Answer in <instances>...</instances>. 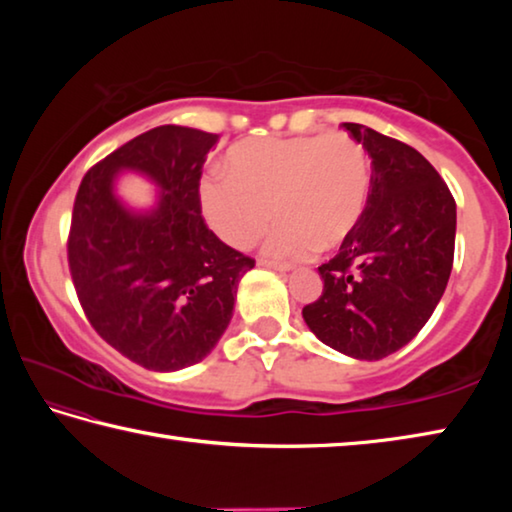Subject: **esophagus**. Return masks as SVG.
I'll list each match as a JSON object with an SVG mask.
<instances>
[{"mask_svg":"<svg viewBox=\"0 0 512 512\" xmlns=\"http://www.w3.org/2000/svg\"><path fill=\"white\" fill-rule=\"evenodd\" d=\"M257 264H259V266H266V268H273V271H280V273H289V266L268 262V259H257Z\"/></svg>","mask_w":512,"mask_h":512,"instance_id":"obj_1","label":"esophagus"}]
</instances>
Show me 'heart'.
Here are the masks:
<instances>
[{
	"label": "heart",
	"instance_id": "obj_1",
	"mask_svg": "<svg viewBox=\"0 0 512 512\" xmlns=\"http://www.w3.org/2000/svg\"><path fill=\"white\" fill-rule=\"evenodd\" d=\"M228 173H210L201 205L225 244L246 250L264 235L273 216L280 225L264 255L296 262L316 250H336L368 207L370 160L348 133L257 137L228 151Z\"/></svg>",
	"mask_w": 512,
	"mask_h": 512
}]
</instances>
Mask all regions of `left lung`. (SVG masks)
<instances>
[{
  "instance_id": "left-lung-1",
  "label": "left lung",
  "mask_w": 512,
  "mask_h": 512,
  "mask_svg": "<svg viewBox=\"0 0 512 512\" xmlns=\"http://www.w3.org/2000/svg\"><path fill=\"white\" fill-rule=\"evenodd\" d=\"M343 128L372 160L368 207L339 255L318 266L323 293L302 318L329 348L377 361L404 348L443 298L456 203L413 146L361 124Z\"/></svg>"
}]
</instances>
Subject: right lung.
Wrapping results in <instances>:
<instances>
[{
  "label": "right lung",
  "instance_id": "right-lung-1",
  "mask_svg": "<svg viewBox=\"0 0 512 512\" xmlns=\"http://www.w3.org/2000/svg\"><path fill=\"white\" fill-rule=\"evenodd\" d=\"M219 135L158 126L85 173L67 239L69 273L90 325L146 370L203 361L230 325L239 280L253 257L225 246L201 216V173ZM119 170L161 187L149 213L114 194Z\"/></svg>",
  "mask_w": 512,
  "mask_h": 512
}]
</instances>
